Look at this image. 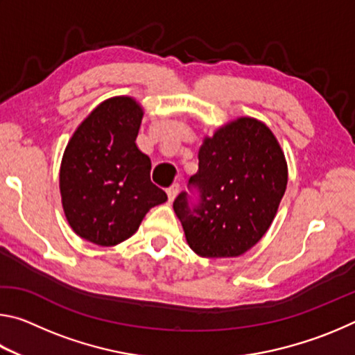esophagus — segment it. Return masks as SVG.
<instances>
[{"instance_id": "obj_1", "label": "esophagus", "mask_w": 355, "mask_h": 355, "mask_svg": "<svg viewBox=\"0 0 355 355\" xmlns=\"http://www.w3.org/2000/svg\"><path fill=\"white\" fill-rule=\"evenodd\" d=\"M178 191H180V184L178 183H173L172 186H169V188H167V197H169V202H172L173 199H175L177 194H178Z\"/></svg>"}]
</instances>
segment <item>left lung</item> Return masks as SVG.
<instances>
[{"mask_svg": "<svg viewBox=\"0 0 355 355\" xmlns=\"http://www.w3.org/2000/svg\"><path fill=\"white\" fill-rule=\"evenodd\" d=\"M288 183L285 155L266 125L239 117L205 137L199 171L173 200L186 241L207 258L239 257L271 227Z\"/></svg>", "mask_w": 355, "mask_h": 355, "instance_id": "left-lung-1", "label": "left lung"}]
</instances>
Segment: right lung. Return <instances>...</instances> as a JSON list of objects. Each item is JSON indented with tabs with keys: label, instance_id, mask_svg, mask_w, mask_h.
<instances>
[{
	"label": "right lung",
	"instance_id": "add662e5",
	"mask_svg": "<svg viewBox=\"0 0 355 355\" xmlns=\"http://www.w3.org/2000/svg\"><path fill=\"white\" fill-rule=\"evenodd\" d=\"M144 111L131 97L100 103L71 136L59 172L62 208L78 236L116 245L167 200L152 183L150 158L136 146Z\"/></svg>",
	"mask_w": 355,
	"mask_h": 355
}]
</instances>
